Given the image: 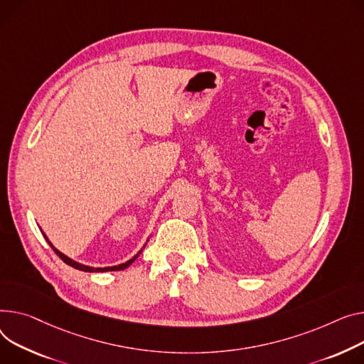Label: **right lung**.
I'll list each match as a JSON object with an SVG mask.
<instances>
[{
    "label": "right lung",
    "instance_id": "1",
    "mask_svg": "<svg viewBox=\"0 0 364 364\" xmlns=\"http://www.w3.org/2000/svg\"><path fill=\"white\" fill-rule=\"evenodd\" d=\"M42 231V230H41ZM42 234H43V237H45V240L48 241V245L51 246V249L60 256V259L64 262V263H67V264H70L71 268H75V269H79V271H83V272H111V271H123V269H126V268H129V266L139 257V255L143 252V249H144V246H146V243H144V246L132 257V259H129L127 262H124V263H119V264H115V266H105V268H93V266H87V264H83V263H79V262H76V260H73V259H70L68 256H65L64 253H61L58 249H55L54 247V245L51 243L50 240H48V237H46V234L42 231ZM148 241H149V238H148Z\"/></svg>",
    "mask_w": 364,
    "mask_h": 364
}]
</instances>
